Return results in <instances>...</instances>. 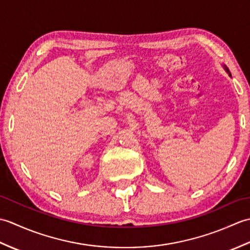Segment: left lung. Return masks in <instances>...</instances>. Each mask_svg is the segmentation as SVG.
<instances>
[{
  "mask_svg": "<svg viewBox=\"0 0 250 250\" xmlns=\"http://www.w3.org/2000/svg\"><path fill=\"white\" fill-rule=\"evenodd\" d=\"M222 66H224V68H225V70H226V72H227L228 74H229V76L231 77V73H230V71H229V68H228V67H227V65H225V64L222 65Z\"/></svg>",
  "mask_w": 250,
  "mask_h": 250,
  "instance_id": "left-lung-1",
  "label": "left lung"
}]
</instances>
